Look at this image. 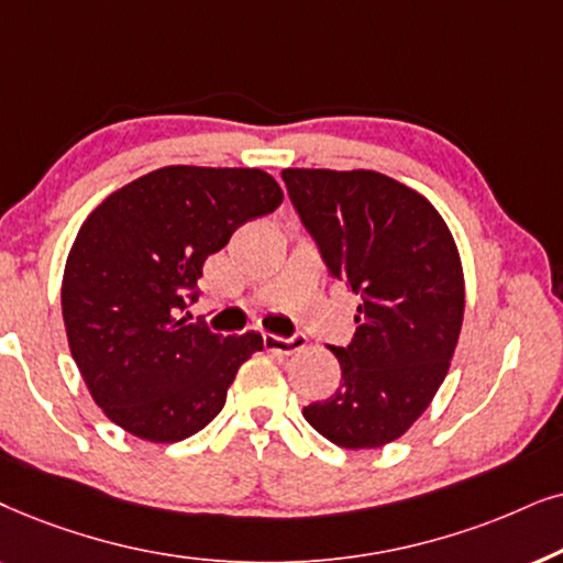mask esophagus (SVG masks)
Wrapping results in <instances>:
<instances>
[{"label": "esophagus", "mask_w": 563, "mask_h": 563, "mask_svg": "<svg viewBox=\"0 0 563 563\" xmlns=\"http://www.w3.org/2000/svg\"><path fill=\"white\" fill-rule=\"evenodd\" d=\"M262 342H265V350L280 352V355H294V352L303 350L306 344L303 336H277V334H265L262 336Z\"/></svg>", "instance_id": "1"}]
</instances>
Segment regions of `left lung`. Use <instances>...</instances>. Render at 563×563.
<instances>
[{"label":"left lung","mask_w":563,"mask_h":563,"mask_svg":"<svg viewBox=\"0 0 563 563\" xmlns=\"http://www.w3.org/2000/svg\"><path fill=\"white\" fill-rule=\"evenodd\" d=\"M303 227L336 280L360 296L340 388L303 407L347 451L384 448L422 417L459 344L466 283L459 246L430 200L373 169H283Z\"/></svg>","instance_id":"obj_1"}]
</instances>
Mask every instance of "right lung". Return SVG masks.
<instances>
[{
    "instance_id": "1",
    "label": "right lung",
    "mask_w": 563,
    "mask_h": 563,
    "mask_svg": "<svg viewBox=\"0 0 563 563\" xmlns=\"http://www.w3.org/2000/svg\"><path fill=\"white\" fill-rule=\"evenodd\" d=\"M283 190L250 167L172 164L110 192L66 257L62 311L74 363L97 407L148 443H177L227 404L262 334L221 336L179 317L203 262Z\"/></svg>"
}]
</instances>
